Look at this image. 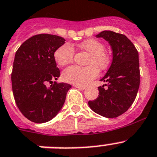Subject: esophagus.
I'll return each instance as SVG.
<instances>
[{"label":"esophagus","instance_id":"obj_1","mask_svg":"<svg viewBox=\"0 0 157 157\" xmlns=\"http://www.w3.org/2000/svg\"><path fill=\"white\" fill-rule=\"evenodd\" d=\"M74 86L76 88H78V89H80V90H84L86 89V86H78V85H74Z\"/></svg>","mask_w":157,"mask_h":157}]
</instances>
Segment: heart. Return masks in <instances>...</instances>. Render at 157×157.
<instances>
[{
	"label": "heart",
	"instance_id": "obj_1",
	"mask_svg": "<svg viewBox=\"0 0 157 157\" xmlns=\"http://www.w3.org/2000/svg\"><path fill=\"white\" fill-rule=\"evenodd\" d=\"M81 49L90 53L88 67H82L71 66L63 71V79L74 85H86L98 75L99 69L107 68L109 63V56L105 52V46L101 42L94 39H88L78 45ZM75 51L69 44H64L55 52L54 58L57 64L65 66L73 61Z\"/></svg>",
	"mask_w": 157,
	"mask_h": 157
}]
</instances>
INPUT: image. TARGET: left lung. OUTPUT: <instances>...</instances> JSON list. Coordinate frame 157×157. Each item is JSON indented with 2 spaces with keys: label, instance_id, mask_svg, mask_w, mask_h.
I'll list each match as a JSON object with an SVG mask.
<instances>
[{
  "label": "left lung",
  "instance_id": "8db88e82",
  "mask_svg": "<svg viewBox=\"0 0 157 157\" xmlns=\"http://www.w3.org/2000/svg\"><path fill=\"white\" fill-rule=\"evenodd\" d=\"M110 45L113 60L109 70L100 81L106 82L99 86V95L88 101L90 108L98 114L117 117L132 105L140 86L138 52L124 35L112 31H103L96 36ZM107 86L106 88L104 86Z\"/></svg>",
  "mask_w": 157,
  "mask_h": 157
}]
</instances>
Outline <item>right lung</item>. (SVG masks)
Returning a JSON list of instances; mask_svg holds the SVG:
<instances>
[{
    "label": "right lung",
    "mask_w": 157,
    "mask_h": 157,
    "mask_svg": "<svg viewBox=\"0 0 157 157\" xmlns=\"http://www.w3.org/2000/svg\"><path fill=\"white\" fill-rule=\"evenodd\" d=\"M65 43L56 35L39 34L23 43L16 52L12 72V87L17 107L35 123L54 118L62 109L71 85L57 83L60 71L54 54ZM52 85L47 88L46 84Z\"/></svg>",
    "instance_id": "obj_1"
}]
</instances>
